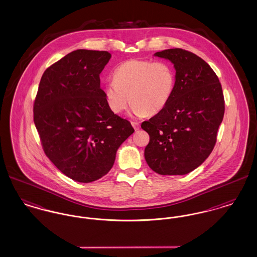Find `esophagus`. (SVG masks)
Listing matches in <instances>:
<instances>
[{
    "label": "esophagus",
    "instance_id": "34e87169",
    "mask_svg": "<svg viewBox=\"0 0 257 257\" xmlns=\"http://www.w3.org/2000/svg\"><path fill=\"white\" fill-rule=\"evenodd\" d=\"M131 123H132V126H133V127H134V129H135V130H136V131H138V130H139V129H140V123L134 122V121H133V122H131Z\"/></svg>",
    "mask_w": 257,
    "mask_h": 257
}]
</instances>
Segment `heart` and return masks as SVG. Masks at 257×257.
Returning a JSON list of instances; mask_svg holds the SVG:
<instances>
[{
  "mask_svg": "<svg viewBox=\"0 0 257 257\" xmlns=\"http://www.w3.org/2000/svg\"><path fill=\"white\" fill-rule=\"evenodd\" d=\"M175 72L168 61L130 60L120 64L105 87L106 101L114 113H120L131 101L137 116L156 114L171 100Z\"/></svg>",
  "mask_w": 257,
  "mask_h": 257,
  "instance_id": "obj_1",
  "label": "heart"
}]
</instances>
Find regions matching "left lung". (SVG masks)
I'll list each match as a JSON object with an SVG mask.
<instances>
[{
    "instance_id": "1",
    "label": "left lung",
    "mask_w": 257,
    "mask_h": 257,
    "mask_svg": "<svg viewBox=\"0 0 257 257\" xmlns=\"http://www.w3.org/2000/svg\"><path fill=\"white\" fill-rule=\"evenodd\" d=\"M173 63L175 86L166 108L142 128L149 135L145 158L162 175H183L199 167L212 152L224 114L218 76L196 54L180 49L155 53Z\"/></svg>"
}]
</instances>
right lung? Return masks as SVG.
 I'll return each mask as SVG.
<instances>
[{"mask_svg":"<svg viewBox=\"0 0 257 257\" xmlns=\"http://www.w3.org/2000/svg\"><path fill=\"white\" fill-rule=\"evenodd\" d=\"M107 51L76 50L42 75L34 103V121L46 156L60 171L88 183L107 174L117 148L134 133L110 110L100 87Z\"/></svg>","mask_w":257,"mask_h":257,"instance_id":"obj_1","label":"right lung"}]
</instances>
